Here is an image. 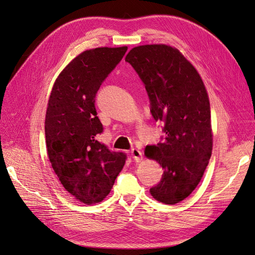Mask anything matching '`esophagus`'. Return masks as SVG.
<instances>
[{
  "label": "esophagus",
  "instance_id": "esophagus-1",
  "mask_svg": "<svg viewBox=\"0 0 255 255\" xmlns=\"http://www.w3.org/2000/svg\"><path fill=\"white\" fill-rule=\"evenodd\" d=\"M130 156H132L133 159L138 163V161H140L142 158V153L138 149H132L130 150Z\"/></svg>",
  "mask_w": 255,
  "mask_h": 255
}]
</instances>
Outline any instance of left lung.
I'll return each instance as SVG.
<instances>
[{"label":"left lung","mask_w":255,"mask_h":255,"mask_svg":"<svg viewBox=\"0 0 255 255\" xmlns=\"http://www.w3.org/2000/svg\"><path fill=\"white\" fill-rule=\"evenodd\" d=\"M126 61L144 84L154 119L165 123L164 141L144 149V155L164 169L150 194L161 203H179L196 189L212 155L211 106L205 85L190 61L170 45L135 47Z\"/></svg>","instance_id":"1"}]
</instances>
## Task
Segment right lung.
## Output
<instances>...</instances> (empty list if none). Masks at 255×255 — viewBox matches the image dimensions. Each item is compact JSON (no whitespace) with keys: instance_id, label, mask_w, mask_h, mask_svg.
I'll use <instances>...</instances> for the list:
<instances>
[{"instance_id":"right-lung-1","label":"right lung","mask_w":255,"mask_h":255,"mask_svg":"<svg viewBox=\"0 0 255 255\" xmlns=\"http://www.w3.org/2000/svg\"><path fill=\"white\" fill-rule=\"evenodd\" d=\"M127 50L101 47L82 52L59 73L48 101V157L64 188L85 204L103 201L126 163L125 153L111 152L96 139L103 126L95 98Z\"/></svg>"}]
</instances>
